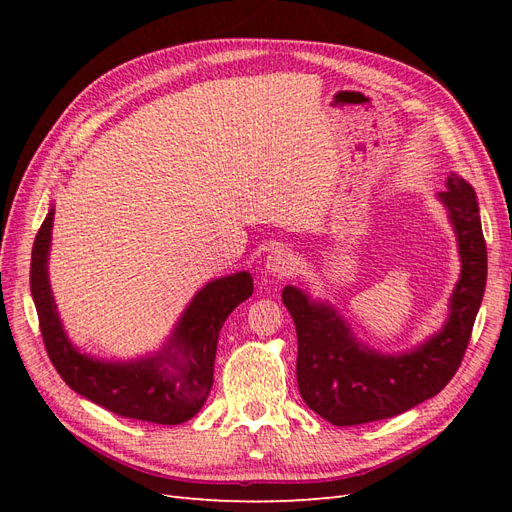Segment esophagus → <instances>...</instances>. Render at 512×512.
<instances>
[{"label":"esophagus","instance_id":"34e87169","mask_svg":"<svg viewBox=\"0 0 512 512\" xmlns=\"http://www.w3.org/2000/svg\"><path fill=\"white\" fill-rule=\"evenodd\" d=\"M297 267V258L286 247H275L265 260V271L273 277H286Z\"/></svg>","mask_w":512,"mask_h":512}]
</instances>
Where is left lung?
Wrapping results in <instances>:
<instances>
[{"mask_svg": "<svg viewBox=\"0 0 512 512\" xmlns=\"http://www.w3.org/2000/svg\"><path fill=\"white\" fill-rule=\"evenodd\" d=\"M459 245L461 273L444 327L399 354L369 350L329 303L297 286L282 290L299 339L297 382L305 404L337 427L382 421L438 395L466 354L487 284V245L472 185L457 175L438 194Z\"/></svg>", "mask_w": 512, "mask_h": 512, "instance_id": "1", "label": "left lung"}]
</instances>
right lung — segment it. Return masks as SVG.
I'll return each instance as SVG.
<instances>
[{
	"mask_svg": "<svg viewBox=\"0 0 512 512\" xmlns=\"http://www.w3.org/2000/svg\"><path fill=\"white\" fill-rule=\"evenodd\" d=\"M53 215L51 207L36 235L29 282L44 348L57 374L72 391L119 416L158 425L190 421L213 386L222 324L232 309L252 297V275L239 271L200 288L158 354L128 363L100 361L72 346L61 327L49 284Z\"/></svg>",
	"mask_w": 512,
	"mask_h": 512,
	"instance_id": "1",
	"label": "right lung"
}]
</instances>
